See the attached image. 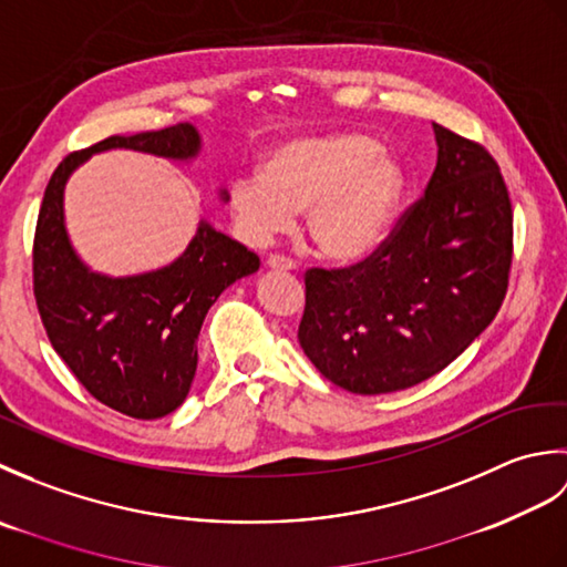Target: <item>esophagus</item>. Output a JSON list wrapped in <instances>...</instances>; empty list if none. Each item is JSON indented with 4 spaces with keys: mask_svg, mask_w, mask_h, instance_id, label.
Listing matches in <instances>:
<instances>
[{
    "mask_svg": "<svg viewBox=\"0 0 567 567\" xmlns=\"http://www.w3.org/2000/svg\"><path fill=\"white\" fill-rule=\"evenodd\" d=\"M265 262H268L270 270H285L287 272V270L297 268V262L292 258H285V256H270Z\"/></svg>",
    "mask_w": 567,
    "mask_h": 567,
    "instance_id": "esophagus-1",
    "label": "esophagus"
}]
</instances>
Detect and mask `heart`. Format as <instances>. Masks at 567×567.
Returning <instances> with one entry per match:
<instances>
[{"instance_id": "heart-1", "label": "heart", "mask_w": 567, "mask_h": 567, "mask_svg": "<svg viewBox=\"0 0 567 567\" xmlns=\"http://www.w3.org/2000/svg\"><path fill=\"white\" fill-rule=\"evenodd\" d=\"M402 192L400 161L372 136L341 131L282 143L262 173L234 179L228 209L250 246H268L305 212L307 234L323 256L355 260L380 244Z\"/></svg>"}]
</instances>
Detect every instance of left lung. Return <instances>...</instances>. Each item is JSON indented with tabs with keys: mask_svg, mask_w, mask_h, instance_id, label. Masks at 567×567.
I'll return each instance as SVG.
<instances>
[{
	"mask_svg": "<svg viewBox=\"0 0 567 567\" xmlns=\"http://www.w3.org/2000/svg\"><path fill=\"white\" fill-rule=\"evenodd\" d=\"M439 161L424 197L351 268H311L299 346L323 378L388 394L436 375L483 333L512 268V199L475 141L433 124Z\"/></svg>",
	"mask_w": 567,
	"mask_h": 567,
	"instance_id": "left-lung-1",
	"label": "left lung"
}]
</instances>
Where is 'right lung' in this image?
Instances as JSON below:
<instances>
[{"mask_svg": "<svg viewBox=\"0 0 567 567\" xmlns=\"http://www.w3.org/2000/svg\"><path fill=\"white\" fill-rule=\"evenodd\" d=\"M128 148L192 161L202 138L192 124L110 136L70 153L45 187L33 238V295L55 353L94 400L134 419H161L185 402L197 372V339L228 285L260 268L244 244L199 221L183 256L153 272H92L72 248L63 195L92 153ZM221 199H228L221 189Z\"/></svg>", "mask_w": 567, "mask_h": 567, "instance_id": "1", "label": "right lung"}]
</instances>
